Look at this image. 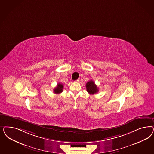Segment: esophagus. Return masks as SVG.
<instances>
[{"label": "esophagus", "mask_w": 154, "mask_h": 154, "mask_svg": "<svg viewBox=\"0 0 154 154\" xmlns=\"http://www.w3.org/2000/svg\"><path fill=\"white\" fill-rule=\"evenodd\" d=\"M75 82H79V79H78L76 80Z\"/></svg>", "instance_id": "esophagus-1"}]
</instances>
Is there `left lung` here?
<instances>
[{
    "instance_id": "obj_1",
    "label": "left lung",
    "mask_w": 154,
    "mask_h": 154,
    "mask_svg": "<svg viewBox=\"0 0 154 154\" xmlns=\"http://www.w3.org/2000/svg\"><path fill=\"white\" fill-rule=\"evenodd\" d=\"M86 89L87 91L91 94H95L99 92V88L94 84L93 80H89L87 83Z\"/></svg>"
}]
</instances>
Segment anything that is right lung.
I'll list each match as a JSON object with an SVG mask.
<instances>
[{"label":"right lung","instance_id":"obj_1","mask_svg":"<svg viewBox=\"0 0 154 154\" xmlns=\"http://www.w3.org/2000/svg\"><path fill=\"white\" fill-rule=\"evenodd\" d=\"M63 88V85L59 83H58L57 86L54 89V92L55 94H60L62 92Z\"/></svg>","mask_w":154,"mask_h":154}]
</instances>
